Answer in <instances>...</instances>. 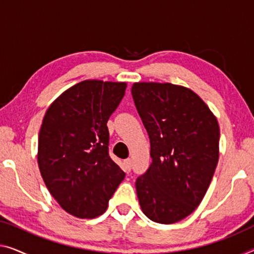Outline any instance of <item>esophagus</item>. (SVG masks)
<instances>
[{
	"instance_id": "34e87169",
	"label": "esophagus",
	"mask_w": 254,
	"mask_h": 254,
	"mask_svg": "<svg viewBox=\"0 0 254 254\" xmlns=\"http://www.w3.org/2000/svg\"><path fill=\"white\" fill-rule=\"evenodd\" d=\"M124 169H126V171H127V172L131 171V169H132L131 158H127V160L124 161Z\"/></svg>"
}]
</instances>
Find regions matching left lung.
Wrapping results in <instances>:
<instances>
[{
    "label": "left lung",
    "mask_w": 254,
    "mask_h": 254,
    "mask_svg": "<svg viewBox=\"0 0 254 254\" xmlns=\"http://www.w3.org/2000/svg\"><path fill=\"white\" fill-rule=\"evenodd\" d=\"M131 92L150 141L149 169L135 181L140 206L151 221L175 224L195 211L213 178L217 117L185 86L137 82Z\"/></svg>",
    "instance_id": "8db88e82"
}]
</instances>
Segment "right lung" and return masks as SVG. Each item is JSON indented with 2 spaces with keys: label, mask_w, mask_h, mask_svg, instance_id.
<instances>
[{
  "label": "right lung",
  "mask_w": 254,
  "mask_h": 254,
  "mask_svg": "<svg viewBox=\"0 0 254 254\" xmlns=\"http://www.w3.org/2000/svg\"><path fill=\"white\" fill-rule=\"evenodd\" d=\"M126 89V82L85 79L64 91L43 117L41 176L52 197L76 218L103 214L126 177L108 154L107 127Z\"/></svg>",
  "instance_id": "right-lung-1"
}]
</instances>
